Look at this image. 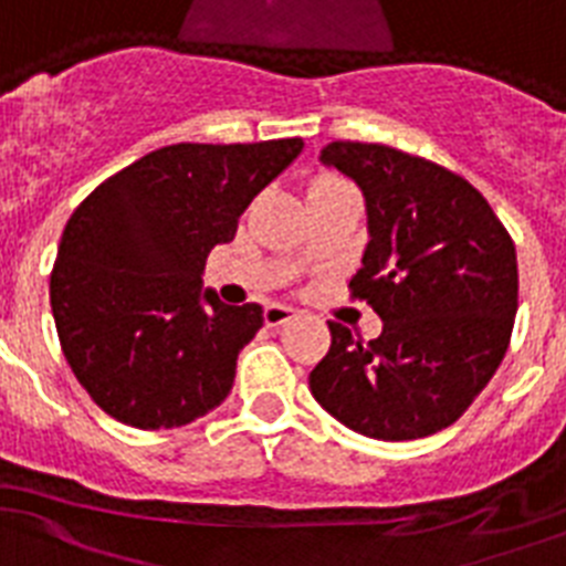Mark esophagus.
<instances>
[{"mask_svg": "<svg viewBox=\"0 0 566 566\" xmlns=\"http://www.w3.org/2000/svg\"><path fill=\"white\" fill-rule=\"evenodd\" d=\"M293 316H296V311L287 305H268L264 307V322H268V327H279L284 325V322H291Z\"/></svg>", "mask_w": 566, "mask_h": 566, "instance_id": "esophagus-1", "label": "esophagus"}]
</instances>
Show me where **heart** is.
I'll return each mask as SVG.
<instances>
[{"label": "heart", "instance_id": "b5f03b06", "mask_svg": "<svg viewBox=\"0 0 566 566\" xmlns=\"http://www.w3.org/2000/svg\"><path fill=\"white\" fill-rule=\"evenodd\" d=\"M336 184H345V180L334 178V175H319V178H313V184H311V195H313V192H322V189L336 187Z\"/></svg>", "mask_w": 566, "mask_h": 566}]
</instances>
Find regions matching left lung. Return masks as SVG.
<instances>
[{
  "instance_id": "left-lung-1",
  "label": "left lung",
  "mask_w": 566,
  "mask_h": 566,
  "mask_svg": "<svg viewBox=\"0 0 566 566\" xmlns=\"http://www.w3.org/2000/svg\"><path fill=\"white\" fill-rule=\"evenodd\" d=\"M325 166L363 189L368 244L350 279L382 319L359 342L339 322L311 371L327 415L374 440H417L452 426L497 371L517 311L510 232L460 175L379 144L336 140Z\"/></svg>"
}]
</instances>
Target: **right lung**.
Wrapping results in <instances>:
<instances>
[{
    "mask_svg": "<svg viewBox=\"0 0 566 566\" xmlns=\"http://www.w3.org/2000/svg\"><path fill=\"white\" fill-rule=\"evenodd\" d=\"M302 149V137L164 146L74 210L51 273V311L71 371L106 415L175 429L227 400L235 359L264 316L203 291V264Z\"/></svg>",
    "mask_w": 566,
    "mask_h": 566,
    "instance_id": "1",
    "label": "right lung"
}]
</instances>
